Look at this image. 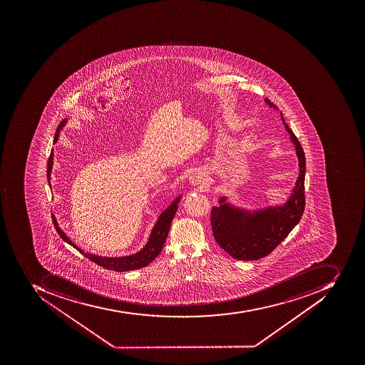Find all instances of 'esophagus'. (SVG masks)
Listing matches in <instances>:
<instances>
[{
  "instance_id": "1",
  "label": "esophagus",
  "mask_w": 365,
  "mask_h": 365,
  "mask_svg": "<svg viewBox=\"0 0 365 365\" xmlns=\"http://www.w3.org/2000/svg\"><path fill=\"white\" fill-rule=\"evenodd\" d=\"M191 183L194 184V185H197V184H200V182H202L201 179H199L197 176H191Z\"/></svg>"
}]
</instances>
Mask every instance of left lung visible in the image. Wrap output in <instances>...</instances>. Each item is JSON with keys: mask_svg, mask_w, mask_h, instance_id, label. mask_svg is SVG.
Masks as SVG:
<instances>
[{"mask_svg": "<svg viewBox=\"0 0 365 365\" xmlns=\"http://www.w3.org/2000/svg\"><path fill=\"white\" fill-rule=\"evenodd\" d=\"M270 108L277 109L269 99H264ZM290 140L295 144L299 174L289 199L284 205L264 209H240L227 203V197L219 200L220 205L211 211L212 232L217 245L238 260H258L268 256L290 231L296 227L305 209L306 160L299 140L284 123Z\"/></svg>", "mask_w": 365, "mask_h": 365, "instance_id": "obj_1", "label": "left lung"}]
</instances>
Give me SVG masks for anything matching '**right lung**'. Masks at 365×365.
I'll list each match as a JSON object with an SVG mask.
<instances>
[{
    "instance_id": "add662e5",
    "label": "right lung",
    "mask_w": 365,
    "mask_h": 365,
    "mask_svg": "<svg viewBox=\"0 0 365 365\" xmlns=\"http://www.w3.org/2000/svg\"><path fill=\"white\" fill-rule=\"evenodd\" d=\"M66 123H67V119H63L61 124L58 127L53 143H57L60 130H61L62 127L65 126ZM52 165H53V150H51L47 168V178L49 184L50 180H51L50 175H51ZM180 200H181V195L176 197L172 202V205L168 209L164 210L163 212L160 213L155 225L153 227L148 243L145 245L142 250L138 251L136 254L130 255V256L101 257L89 254V252H85L83 249L78 248V246H76L75 243L70 240L67 235H66V233L60 229L55 215L52 217V221H53L56 230H57L58 235L61 237V239H63L66 242L69 243L70 246L77 249L86 258H88L91 262H95L98 266L103 267L105 269H108V270H114V272H130V270H135V269H140L143 267L148 266V264H150L160 255L162 248H163L164 243H165L166 238H168V231H170V227H171V222L173 220L174 215H175L176 210L179 207Z\"/></svg>"
}]
</instances>
